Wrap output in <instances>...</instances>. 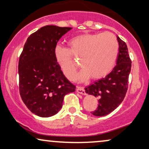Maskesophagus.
<instances>
[{
  "label": "esophagus",
  "mask_w": 149,
  "mask_h": 149,
  "mask_svg": "<svg viewBox=\"0 0 149 149\" xmlns=\"http://www.w3.org/2000/svg\"><path fill=\"white\" fill-rule=\"evenodd\" d=\"M76 91L77 93L81 94V95H86V92H85V89L82 86H77L76 87Z\"/></svg>",
  "instance_id": "1"
}]
</instances>
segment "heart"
Masks as SVG:
<instances>
[{
    "label": "heart",
    "instance_id": "heart-1",
    "mask_svg": "<svg viewBox=\"0 0 149 149\" xmlns=\"http://www.w3.org/2000/svg\"><path fill=\"white\" fill-rule=\"evenodd\" d=\"M69 48L58 46L54 51L56 61L69 79H74L80 59L84 68L79 77L86 79L102 78L109 74L117 60L119 43L110 32L84 34L73 38L68 42Z\"/></svg>",
    "mask_w": 149,
    "mask_h": 149
}]
</instances>
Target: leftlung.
Returning <instances> with one entry per match:
<instances>
[{"label":"left lung","mask_w":149,"mask_h":149,"mask_svg":"<svg viewBox=\"0 0 149 149\" xmlns=\"http://www.w3.org/2000/svg\"><path fill=\"white\" fill-rule=\"evenodd\" d=\"M117 38L119 46L117 65L105 77L85 88L86 93L98 98V107L91 112L95 116H107L116 109L124 99L128 88L132 61L126 44Z\"/></svg>","instance_id":"1"}]
</instances>
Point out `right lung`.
<instances>
[{
    "label": "right lung",
    "mask_w": 149,
    "mask_h": 149,
    "mask_svg": "<svg viewBox=\"0 0 149 149\" xmlns=\"http://www.w3.org/2000/svg\"><path fill=\"white\" fill-rule=\"evenodd\" d=\"M71 29L44 26L25 43L18 65L19 93L27 107L36 116L48 117L57 113L65 95L75 90L63 74L54 54L58 41Z\"/></svg>",
    "instance_id": "right-lung-1"
}]
</instances>
